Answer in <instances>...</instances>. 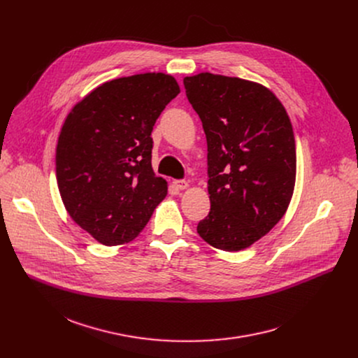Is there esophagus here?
<instances>
[{
    "label": "esophagus",
    "mask_w": 358,
    "mask_h": 358,
    "mask_svg": "<svg viewBox=\"0 0 358 358\" xmlns=\"http://www.w3.org/2000/svg\"><path fill=\"white\" fill-rule=\"evenodd\" d=\"M174 185L178 188V189H187L189 187V184L185 181V180H176L174 181Z\"/></svg>",
    "instance_id": "obj_1"
}]
</instances>
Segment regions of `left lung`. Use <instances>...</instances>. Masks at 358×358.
Masks as SVG:
<instances>
[{
	"label": "left lung",
	"instance_id": "1",
	"mask_svg": "<svg viewBox=\"0 0 358 358\" xmlns=\"http://www.w3.org/2000/svg\"><path fill=\"white\" fill-rule=\"evenodd\" d=\"M208 145L211 211L196 232L238 252L285 215L296 182V143L282 101L266 86L202 72L184 78Z\"/></svg>",
	"mask_w": 358,
	"mask_h": 358
}]
</instances>
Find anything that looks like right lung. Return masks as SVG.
<instances>
[{"instance_id":"1","label":"right lung","mask_w":358,"mask_h":358,"mask_svg":"<svg viewBox=\"0 0 358 358\" xmlns=\"http://www.w3.org/2000/svg\"><path fill=\"white\" fill-rule=\"evenodd\" d=\"M180 93L174 76L145 72L105 82L68 113L57 181L71 218L106 246L133 241L166 198L151 167V131Z\"/></svg>"}]
</instances>
